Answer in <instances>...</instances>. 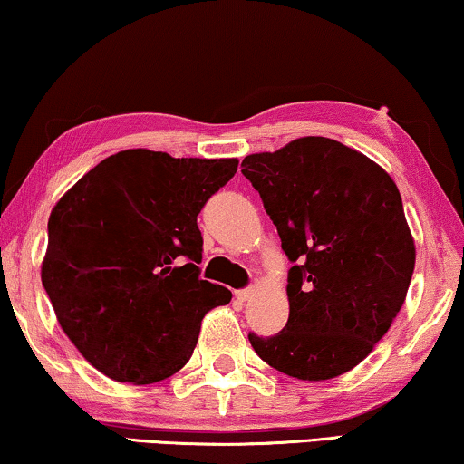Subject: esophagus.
I'll return each mask as SVG.
<instances>
[{
  "label": "esophagus",
  "mask_w": 464,
  "mask_h": 464,
  "mask_svg": "<svg viewBox=\"0 0 464 464\" xmlns=\"http://www.w3.org/2000/svg\"><path fill=\"white\" fill-rule=\"evenodd\" d=\"M253 295H256V287H246V289H240V291H237V300H240V302L251 300Z\"/></svg>",
  "instance_id": "obj_1"
}]
</instances>
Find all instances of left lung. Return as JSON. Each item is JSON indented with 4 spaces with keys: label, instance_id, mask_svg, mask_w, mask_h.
Listing matches in <instances>:
<instances>
[{
    "label": "left lung",
    "instance_id": "8db88e82",
    "mask_svg": "<svg viewBox=\"0 0 464 464\" xmlns=\"http://www.w3.org/2000/svg\"><path fill=\"white\" fill-rule=\"evenodd\" d=\"M243 175L262 196L289 262V321L249 334L259 357L297 380L351 372L401 310L416 246L401 194L382 167L327 137L251 154Z\"/></svg>",
    "mask_w": 464,
    "mask_h": 464
}]
</instances>
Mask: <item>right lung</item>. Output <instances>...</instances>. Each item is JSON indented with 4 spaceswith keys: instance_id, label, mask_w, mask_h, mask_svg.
Returning <instances> with one entry per match:
<instances>
[{
    "instance_id": "obj_1",
    "label": "right lung",
    "mask_w": 464,
    "mask_h": 464,
    "mask_svg": "<svg viewBox=\"0 0 464 464\" xmlns=\"http://www.w3.org/2000/svg\"><path fill=\"white\" fill-rule=\"evenodd\" d=\"M237 169V158L124 150L54 205L42 285L63 332L107 378L173 376L192 357L202 316L232 300L200 278L196 218Z\"/></svg>"
}]
</instances>
